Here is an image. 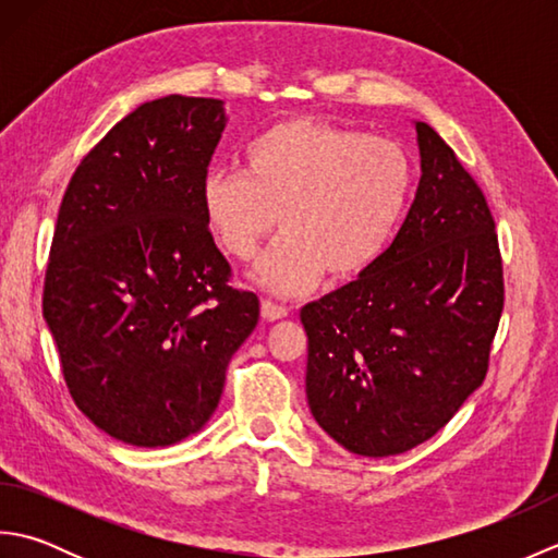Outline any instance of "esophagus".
<instances>
[{
	"instance_id": "esophagus-1",
	"label": "esophagus",
	"mask_w": 558,
	"mask_h": 558,
	"mask_svg": "<svg viewBox=\"0 0 558 558\" xmlns=\"http://www.w3.org/2000/svg\"><path fill=\"white\" fill-rule=\"evenodd\" d=\"M288 314H290L288 306L276 304V302H270V300L260 302V316H264L266 322H278V318H286Z\"/></svg>"
}]
</instances>
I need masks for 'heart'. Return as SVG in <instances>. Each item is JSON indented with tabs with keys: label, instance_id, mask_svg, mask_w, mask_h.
Returning a JSON list of instances; mask_svg holds the SVG:
<instances>
[{
	"label": "heart",
	"instance_id": "1",
	"mask_svg": "<svg viewBox=\"0 0 558 558\" xmlns=\"http://www.w3.org/2000/svg\"><path fill=\"white\" fill-rule=\"evenodd\" d=\"M412 160L390 138L318 120H286L246 144L242 172L213 170L201 186L204 220L225 254L252 260L286 234L256 276L276 292H302L328 272L352 280L393 242L412 192Z\"/></svg>",
	"mask_w": 558,
	"mask_h": 558
}]
</instances>
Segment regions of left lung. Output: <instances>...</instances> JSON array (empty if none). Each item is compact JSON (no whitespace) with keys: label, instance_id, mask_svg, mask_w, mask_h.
I'll use <instances>...</instances> for the list:
<instances>
[{"label":"left lung","instance_id":"left-lung-1","mask_svg":"<svg viewBox=\"0 0 558 558\" xmlns=\"http://www.w3.org/2000/svg\"><path fill=\"white\" fill-rule=\"evenodd\" d=\"M414 129L422 177L396 240L374 268L300 312L314 420L366 458L444 429L487 376L504 312L487 198L429 124Z\"/></svg>","mask_w":558,"mask_h":558}]
</instances>
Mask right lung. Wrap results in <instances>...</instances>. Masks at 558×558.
Segmentation results:
<instances>
[{"instance_id": "obj_1", "label": "right lung", "mask_w": 558, "mask_h": 558, "mask_svg": "<svg viewBox=\"0 0 558 558\" xmlns=\"http://www.w3.org/2000/svg\"><path fill=\"white\" fill-rule=\"evenodd\" d=\"M222 129V100L144 102L90 148L59 206L43 316L76 408L117 441L196 434L258 324L201 210Z\"/></svg>"}]
</instances>
